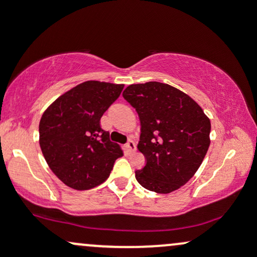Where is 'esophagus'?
<instances>
[{
    "instance_id": "esophagus-1",
    "label": "esophagus",
    "mask_w": 257,
    "mask_h": 257,
    "mask_svg": "<svg viewBox=\"0 0 257 257\" xmlns=\"http://www.w3.org/2000/svg\"><path fill=\"white\" fill-rule=\"evenodd\" d=\"M135 149H137V145H135V143L133 140H129L128 143H126V145H125V150H126V152H133V151H135Z\"/></svg>"
}]
</instances>
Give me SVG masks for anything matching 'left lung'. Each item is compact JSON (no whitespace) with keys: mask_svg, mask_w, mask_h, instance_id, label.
<instances>
[{"mask_svg":"<svg viewBox=\"0 0 257 257\" xmlns=\"http://www.w3.org/2000/svg\"><path fill=\"white\" fill-rule=\"evenodd\" d=\"M123 98L140 118L138 150L146 166L138 182L156 193H170L196 174L210 145V119L184 91L161 82L132 84Z\"/></svg>","mask_w":257,"mask_h":257,"instance_id":"left-lung-1","label":"left lung"}]
</instances>
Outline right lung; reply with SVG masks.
<instances>
[{"label": "right lung", "instance_id": "add662e5", "mask_svg": "<svg viewBox=\"0 0 257 257\" xmlns=\"http://www.w3.org/2000/svg\"><path fill=\"white\" fill-rule=\"evenodd\" d=\"M123 87L83 82L59 96L41 117L40 146L44 159L73 190H90L102 184L114 161L123 156L120 146L100 126V118L118 99Z\"/></svg>", "mask_w": 257, "mask_h": 257}]
</instances>
